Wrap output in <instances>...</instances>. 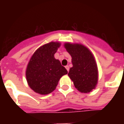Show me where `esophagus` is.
Returning a JSON list of instances; mask_svg holds the SVG:
<instances>
[{
  "label": "esophagus",
  "instance_id": "esophagus-1",
  "mask_svg": "<svg viewBox=\"0 0 124 124\" xmlns=\"http://www.w3.org/2000/svg\"><path fill=\"white\" fill-rule=\"evenodd\" d=\"M65 68H66V69L67 70V71H69V70H70V67H69V66H65Z\"/></svg>",
  "mask_w": 124,
  "mask_h": 124
}]
</instances>
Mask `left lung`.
Masks as SVG:
<instances>
[{"mask_svg":"<svg viewBox=\"0 0 124 124\" xmlns=\"http://www.w3.org/2000/svg\"><path fill=\"white\" fill-rule=\"evenodd\" d=\"M64 46L72 57L73 67L70 68L68 76L79 91L91 92L98 82V70L94 56L81 44L66 43Z\"/></svg>","mask_w":124,"mask_h":124,"instance_id":"left-lung-1","label":"left lung"}]
</instances>
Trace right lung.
Returning a JSON list of instances; mask_svg holds the SVG:
<instances>
[{
	"label": "right lung",
	"mask_w": 124,
	"mask_h": 124,
	"mask_svg": "<svg viewBox=\"0 0 124 124\" xmlns=\"http://www.w3.org/2000/svg\"><path fill=\"white\" fill-rule=\"evenodd\" d=\"M60 43L46 44L34 53L28 63L26 75L30 87L40 94H47L55 89L59 80L68 71L54 57Z\"/></svg>",
	"instance_id": "1"
}]
</instances>
